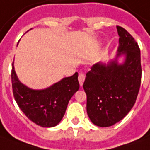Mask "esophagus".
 Returning <instances> with one entry per match:
<instances>
[{"label": "esophagus", "mask_w": 150, "mask_h": 150, "mask_svg": "<svg viewBox=\"0 0 150 150\" xmlns=\"http://www.w3.org/2000/svg\"><path fill=\"white\" fill-rule=\"evenodd\" d=\"M85 75L83 73H80L79 76H78V80H79V83H80V86H82L84 84V81H85Z\"/></svg>", "instance_id": "34e87169"}]
</instances>
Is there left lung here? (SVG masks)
Wrapping results in <instances>:
<instances>
[{
    "label": "left lung",
    "instance_id": "8db88e82",
    "mask_svg": "<svg viewBox=\"0 0 150 150\" xmlns=\"http://www.w3.org/2000/svg\"><path fill=\"white\" fill-rule=\"evenodd\" d=\"M117 53L108 62L94 65L86 74V110L96 126L114 125L126 116L136 101L141 83L140 50L125 29L117 26ZM124 57L122 62L119 59Z\"/></svg>",
    "mask_w": 150,
    "mask_h": 150
}]
</instances>
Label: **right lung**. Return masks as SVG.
Instances as JSON below:
<instances>
[{"instance_id":"obj_1","label":"right lung","mask_w":150,"mask_h":150,"mask_svg":"<svg viewBox=\"0 0 150 150\" xmlns=\"http://www.w3.org/2000/svg\"><path fill=\"white\" fill-rule=\"evenodd\" d=\"M14 98L20 109L31 121L45 128L56 126L64 117L68 103L80 88L78 73L65 77L49 87L34 90L22 84L11 70Z\"/></svg>"}]
</instances>
